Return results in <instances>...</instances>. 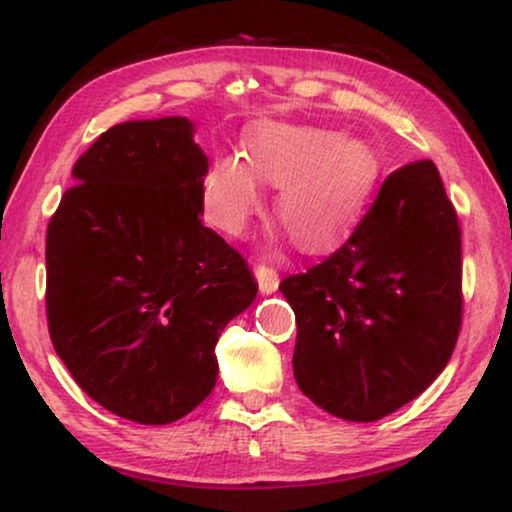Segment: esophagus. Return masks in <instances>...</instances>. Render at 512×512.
<instances>
[{"mask_svg":"<svg viewBox=\"0 0 512 512\" xmlns=\"http://www.w3.org/2000/svg\"><path fill=\"white\" fill-rule=\"evenodd\" d=\"M254 272H256V282H258V289H261V293L277 291V286H279V272H277V268H272L270 263L261 261V263H256Z\"/></svg>","mask_w":512,"mask_h":512,"instance_id":"34e87169","label":"esophagus"}]
</instances>
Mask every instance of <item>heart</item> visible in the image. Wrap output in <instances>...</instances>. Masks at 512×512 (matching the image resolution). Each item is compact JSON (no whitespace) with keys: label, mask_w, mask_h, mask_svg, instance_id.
<instances>
[{"label":"heart","mask_w":512,"mask_h":512,"mask_svg":"<svg viewBox=\"0 0 512 512\" xmlns=\"http://www.w3.org/2000/svg\"><path fill=\"white\" fill-rule=\"evenodd\" d=\"M382 160L366 139L312 125L265 123L247 139V163L214 160L202 179V207L223 233L240 235L261 209L253 174L282 188L277 214L291 240L326 247L359 221L380 181Z\"/></svg>","instance_id":"heart-1"}]
</instances>
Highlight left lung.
Wrapping results in <instances>:
<instances>
[{"label":"left lung","instance_id":"left-lung-1","mask_svg":"<svg viewBox=\"0 0 512 512\" xmlns=\"http://www.w3.org/2000/svg\"><path fill=\"white\" fill-rule=\"evenodd\" d=\"M296 312L293 375L347 422L417 398L450 361L461 328V230L431 160L398 167L349 240L286 277Z\"/></svg>","mask_w":512,"mask_h":512}]
</instances>
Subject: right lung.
I'll return each instance as SVG.
<instances>
[{
    "mask_svg": "<svg viewBox=\"0 0 512 512\" xmlns=\"http://www.w3.org/2000/svg\"><path fill=\"white\" fill-rule=\"evenodd\" d=\"M181 116L118 123L74 163L46 233V317L86 394L170 424L212 394L216 340L254 303L249 265L202 226L207 156Z\"/></svg>",
    "mask_w": 512,
    "mask_h": 512,
    "instance_id": "add662e5",
    "label": "right lung"
}]
</instances>
